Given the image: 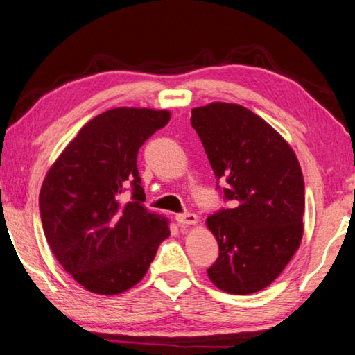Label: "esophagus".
<instances>
[{"instance_id":"esophagus-1","label":"esophagus","mask_w":355,"mask_h":355,"mask_svg":"<svg viewBox=\"0 0 355 355\" xmlns=\"http://www.w3.org/2000/svg\"><path fill=\"white\" fill-rule=\"evenodd\" d=\"M175 220H177V223L180 225V226H193V225H197L198 223V217L196 214H191V212H187V214H178L177 217H175Z\"/></svg>"}]
</instances>
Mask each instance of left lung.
Returning <instances> with one entry per match:
<instances>
[{
    "mask_svg": "<svg viewBox=\"0 0 355 355\" xmlns=\"http://www.w3.org/2000/svg\"><path fill=\"white\" fill-rule=\"evenodd\" d=\"M197 130L217 180H226L231 209L206 218L220 255L207 277L227 294L269 286L303 237L304 183L289 143L269 123L234 103L193 107Z\"/></svg>",
    "mask_w": 355,
    "mask_h": 355,
    "instance_id": "obj_1",
    "label": "left lung"
}]
</instances>
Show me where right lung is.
I'll list each match as a JSON object with an SVG mask.
<instances>
[{
	"mask_svg": "<svg viewBox=\"0 0 355 355\" xmlns=\"http://www.w3.org/2000/svg\"><path fill=\"white\" fill-rule=\"evenodd\" d=\"M171 120L169 110L115 107L80 129L47 171L40 192L46 240L55 259L89 293L116 295L148 272L169 220L148 212L138 149ZM135 193L126 207L119 193Z\"/></svg>",
	"mask_w": 355,
	"mask_h": 355,
	"instance_id": "1",
	"label": "right lung"
}]
</instances>
